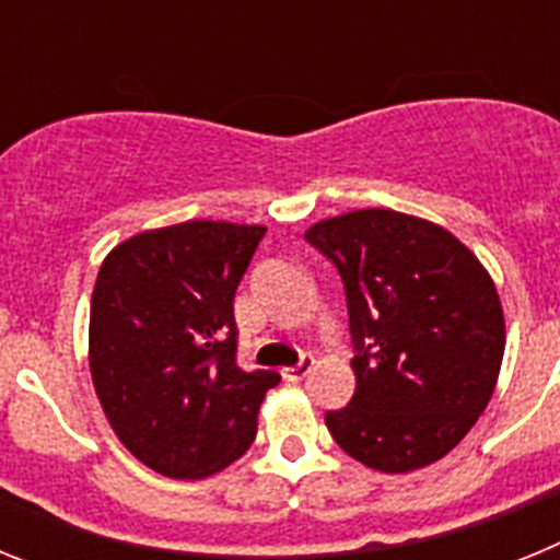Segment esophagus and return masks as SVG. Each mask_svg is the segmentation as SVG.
<instances>
[{
	"mask_svg": "<svg viewBox=\"0 0 560 560\" xmlns=\"http://www.w3.org/2000/svg\"><path fill=\"white\" fill-rule=\"evenodd\" d=\"M311 368H314V359H311V355H300V361H296L294 368L283 370V378L285 381H303L305 375L311 373Z\"/></svg>",
	"mask_w": 560,
	"mask_h": 560,
	"instance_id": "34e87169",
	"label": "esophagus"
}]
</instances>
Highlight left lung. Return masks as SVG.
Wrapping results in <instances>:
<instances>
[{
    "instance_id": "1",
    "label": "left lung",
    "mask_w": 560,
    "mask_h": 560,
    "mask_svg": "<svg viewBox=\"0 0 560 560\" xmlns=\"http://www.w3.org/2000/svg\"><path fill=\"white\" fill-rule=\"evenodd\" d=\"M336 266L348 300L355 393L325 412L334 440L384 474L446 457L497 387L504 316L468 246L432 221L355 210L305 232Z\"/></svg>"
}]
</instances>
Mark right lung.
<instances>
[{
    "label": "right lung",
    "instance_id": "1",
    "mask_svg": "<svg viewBox=\"0 0 560 560\" xmlns=\"http://www.w3.org/2000/svg\"><path fill=\"white\" fill-rule=\"evenodd\" d=\"M266 226L185 221L114 246L89 314V370L114 434L162 477L201 479L257 434L275 370L237 368V283Z\"/></svg>",
    "mask_w": 560,
    "mask_h": 560
}]
</instances>
